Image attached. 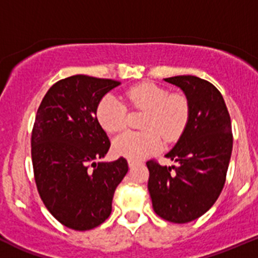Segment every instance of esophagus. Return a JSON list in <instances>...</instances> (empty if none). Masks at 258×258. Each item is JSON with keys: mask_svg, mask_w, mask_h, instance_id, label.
<instances>
[{"mask_svg": "<svg viewBox=\"0 0 258 258\" xmlns=\"http://www.w3.org/2000/svg\"><path fill=\"white\" fill-rule=\"evenodd\" d=\"M128 164H129V168L133 169L134 166H137L139 163H138V161H134V160H128Z\"/></svg>", "mask_w": 258, "mask_h": 258, "instance_id": "34e87169", "label": "esophagus"}]
</instances>
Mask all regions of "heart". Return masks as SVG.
<instances>
[{"label": "heart", "mask_w": 258, "mask_h": 258, "mask_svg": "<svg viewBox=\"0 0 258 258\" xmlns=\"http://www.w3.org/2000/svg\"><path fill=\"white\" fill-rule=\"evenodd\" d=\"M129 105L147 111L143 129L125 132L113 140L116 155L139 161L155 154L161 148V139L176 140L187 125L190 104L182 94H169L165 88L154 83H140L126 92ZM97 119L108 133H116L125 125L126 105L114 94H107L97 105Z\"/></svg>", "instance_id": "heart-1"}]
</instances>
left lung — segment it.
<instances>
[{"instance_id": "8db88e82", "label": "left lung", "mask_w": 258, "mask_h": 258, "mask_svg": "<svg viewBox=\"0 0 258 258\" xmlns=\"http://www.w3.org/2000/svg\"><path fill=\"white\" fill-rule=\"evenodd\" d=\"M190 104L187 125L166 158L177 166L147 163L148 190L161 219L186 224L203 216L221 194L232 153L231 119L221 93L194 76L165 78Z\"/></svg>"}]
</instances>
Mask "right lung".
I'll return each instance as SVG.
<instances>
[{
  "label": "right lung",
  "instance_id": "obj_1",
  "mask_svg": "<svg viewBox=\"0 0 258 258\" xmlns=\"http://www.w3.org/2000/svg\"><path fill=\"white\" fill-rule=\"evenodd\" d=\"M118 81L72 76L44 95L32 130V164L42 201L62 225L77 231L109 217L114 191L128 161H97L110 142L97 119V105Z\"/></svg>",
  "mask_w": 258,
  "mask_h": 258
}]
</instances>
